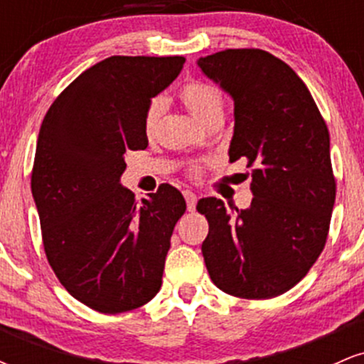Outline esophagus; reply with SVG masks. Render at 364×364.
Returning <instances> with one entry per match:
<instances>
[{
	"instance_id": "34e87169",
	"label": "esophagus",
	"mask_w": 364,
	"mask_h": 364,
	"mask_svg": "<svg viewBox=\"0 0 364 364\" xmlns=\"http://www.w3.org/2000/svg\"><path fill=\"white\" fill-rule=\"evenodd\" d=\"M183 195H185V200H186V207H188V210L193 212V210H195V205H196V195L193 193V191H190V190H185V191H183Z\"/></svg>"
}]
</instances>
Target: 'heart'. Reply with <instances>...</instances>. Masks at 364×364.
Masks as SVG:
<instances>
[{
    "label": "heart",
    "instance_id": "1",
    "mask_svg": "<svg viewBox=\"0 0 364 364\" xmlns=\"http://www.w3.org/2000/svg\"><path fill=\"white\" fill-rule=\"evenodd\" d=\"M179 99L185 104V107L202 124L210 123L214 119H223L224 114V94L219 87L214 83L203 80H191L185 83L179 89ZM164 111V99L156 97L149 104L145 111V132L147 135H152L156 132L159 118ZM200 171L198 164H193L190 168L191 174H196Z\"/></svg>",
    "mask_w": 364,
    "mask_h": 364
}]
</instances>
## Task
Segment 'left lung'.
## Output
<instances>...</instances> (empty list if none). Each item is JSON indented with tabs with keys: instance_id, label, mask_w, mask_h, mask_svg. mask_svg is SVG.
I'll return each mask as SVG.
<instances>
[{
	"instance_id": "left-lung-1",
	"label": "left lung",
	"mask_w": 364,
	"mask_h": 364,
	"mask_svg": "<svg viewBox=\"0 0 364 364\" xmlns=\"http://www.w3.org/2000/svg\"><path fill=\"white\" fill-rule=\"evenodd\" d=\"M198 66L235 101L229 159L252 168V205L202 198V245L220 291L270 299L294 287L327 243L336 202L330 136L310 90L287 63L263 49H225Z\"/></svg>"
}]
</instances>
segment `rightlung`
<instances>
[{
    "label": "right lung",
    "mask_w": 364,
    "mask_h": 364,
    "mask_svg": "<svg viewBox=\"0 0 364 364\" xmlns=\"http://www.w3.org/2000/svg\"><path fill=\"white\" fill-rule=\"evenodd\" d=\"M183 56H111L51 104L37 139L32 195L46 257L75 299L106 315L144 306L161 289L186 202L162 185L149 200L119 185L127 150L147 149L145 111Z\"/></svg>",
    "instance_id": "add662e5"
}]
</instances>
